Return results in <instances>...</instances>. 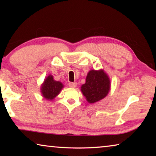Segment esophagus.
<instances>
[{
    "instance_id": "obj_1",
    "label": "esophagus",
    "mask_w": 156,
    "mask_h": 156,
    "mask_svg": "<svg viewBox=\"0 0 156 156\" xmlns=\"http://www.w3.org/2000/svg\"><path fill=\"white\" fill-rule=\"evenodd\" d=\"M69 86L72 88H75L77 86V83H69Z\"/></svg>"
}]
</instances>
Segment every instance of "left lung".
<instances>
[{"mask_svg": "<svg viewBox=\"0 0 156 156\" xmlns=\"http://www.w3.org/2000/svg\"><path fill=\"white\" fill-rule=\"evenodd\" d=\"M111 81L103 69L90 70L80 90L89 103L94 104L106 97L110 91Z\"/></svg>", "mask_w": 156, "mask_h": 156, "instance_id": "1", "label": "left lung"}]
</instances>
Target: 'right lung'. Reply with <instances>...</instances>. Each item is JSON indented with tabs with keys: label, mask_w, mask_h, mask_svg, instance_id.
<instances>
[{
	"label": "right lung",
	"mask_w": 156,
	"mask_h": 156,
	"mask_svg": "<svg viewBox=\"0 0 156 156\" xmlns=\"http://www.w3.org/2000/svg\"><path fill=\"white\" fill-rule=\"evenodd\" d=\"M63 87L64 85L61 82L55 80L54 76L49 75L41 84V92L42 96L46 100H52L60 94Z\"/></svg>",
	"instance_id": "add662e5"
}]
</instances>
